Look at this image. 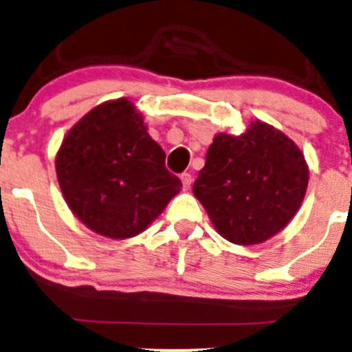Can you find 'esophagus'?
<instances>
[{
    "instance_id": "34e87169",
    "label": "esophagus",
    "mask_w": 352,
    "mask_h": 352,
    "mask_svg": "<svg viewBox=\"0 0 352 352\" xmlns=\"http://www.w3.org/2000/svg\"><path fill=\"white\" fill-rule=\"evenodd\" d=\"M180 180H182L184 190H189L190 189V184H192V175L186 172V173H182V175H180Z\"/></svg>"
}]
</instances>
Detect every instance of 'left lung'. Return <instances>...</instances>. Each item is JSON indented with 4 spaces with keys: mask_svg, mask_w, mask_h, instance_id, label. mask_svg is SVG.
Returning <instances> with one entry per match:
<instances>
[{
    "mask_svg": "<svg viewBox=\"0 0 352 352\" xmlns=\"http://www.w3.org/2000/svg\"><path fill=\"white\" fill-rule=\"evenodd\" d=\"M307 186L300 148L271 124L254 120L240 136L216 134L192 190L223 239L257 245L293 219Z\"/></svg>",
    "mask_w": 352,
    "mask_h": 352,
    "instance_id": "1",
    "label": "left lung"
}]
</instances>
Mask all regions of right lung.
I'll return each mask as SVG.
<instances>
[{
  "instance_id": "add662e5",
  "label": "right lung",
  "mask_w": 352,
  "mask_h": 352,
  "mask_svg": "<svg viewBox=\"0 0 352 352\" xmlns=\"http://www.w3.org/2000/svg\"><path fill=\"white\" fill-rule=\"evenodd\" d=\"M56 173L73 214L113 240L144 232L182 187L127 98L97 105L67 131Z\"/></svg>"
}]
</instances>
